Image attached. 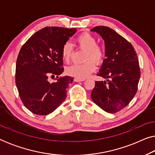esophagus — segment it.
Wrapping results in <instances>:
<instances>
[{
  "label": "esophagus",
  "mask_w": 155,
  "mask_h": 155,
  "mask_svg": "<svg viewBox=\"0 0 155 155\" xmlns=\"http://www.w3.org/2000/svg\"><path fill=\"white\" fill-rule=\"evenodd\" d=\"M84 79H81V78H75V82H82V81H84Z\"/></svg>",
  "instance_id": "obj_1"
}]
</instances>
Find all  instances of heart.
<instances>
[{"mask_svg":"<svg viewBox=\"0 0 155 155\" xmlns=\"http://www.w3.org/2000/svg\"><path fill=\"white\" fill-rule=\"evenodd\" d=\"M75 42L78 48L85 49L84 60L82 63H75L66 68V73L69 75L84 79L88 77L95 71L97 65L103 63L105 58L106 52L104 48L97 44L96 37L88 32H83L78 36ZM73 48L70 42H65L61 48V56L65 62L68 63L71 61Z\"/></svg>","mask_w":155,"mask_h":155,"instance_id":"obj_1","label":"heart"}]
</instances>
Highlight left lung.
Returning <instances> with one entry per match:
<instances>
[{"mask_svg":"<svg viewBox=\"0 0 155 155\" xmlns=\"http://www.w3.org/2000/svg\"><path fill=\"white\" fill-rule=\"evenodd\" d=\"M91 31L99 34L105 41L106 56L98 75L109 78L96 81L91 97L104 111L114 114L124 109L136 94L140 78L138 58L130 42L106 26Z\"/></svg>","mask_w":155,"mask_h":155,"instance_id":"left-lung-1","label":"left lung"}]
</instances>
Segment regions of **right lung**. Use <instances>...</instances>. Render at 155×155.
I'll use <instances>...</instances> for the list:
<instances>
[{
  "instance_id": "right-lung-1",
  "label": "right lung",
  "mask_w": 155,
  "mask_h": 155,
  "mask_svg": "<svg viewBox=\"0 0 155 155\" xmlns=\"http://www.w3.org/2000/svg\"><path fill=\"white\" fill-rule=\"evenodd\" d=\"M75 28L46 27L31 36L21 48L16 62L15 83L21 101L33 114H51L65 100L74 78L63 72L61 48ZM50 84L48 79L54 77Z\"/></svg>"
}]
</instances>
